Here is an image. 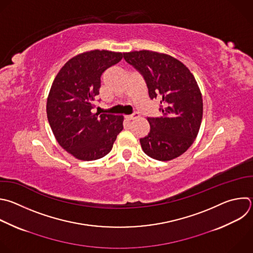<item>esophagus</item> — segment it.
<instances>
[{"label": "esophagus", "instance_id": "obj_1", "mask_svg": "<svg viewBox=\"0 0 253 253\" xmlns=\"http://www.w3.org/2000/svg\"><path fill=\"white\" fill-rule=\"evenodd\" d=\"M139 117H140V115H139L138 113H134V114H132V115L126 116V119H127V120H134V119H137V118H139Z\"/></svg>", "mask_w": 253, "mask_h": 253}]
</instances>
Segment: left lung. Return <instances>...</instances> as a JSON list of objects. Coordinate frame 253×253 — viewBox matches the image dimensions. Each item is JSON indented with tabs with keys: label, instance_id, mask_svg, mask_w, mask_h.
<instances>
[{
	"label": "left lung",
	"instance_id": "obj_1",
	"mask_svg": "<svg viewBox=\"0 0 253 253\" xmlns=\"http://www.w3.org/2000/svg\"><path fill=\"white\" fill-rule=\"evenodd\" d=\"M123 56L144 76L150 98H161L163 116L148 117L150 132L140 139L144 153L158 161L178 158L196 140L203 119V96L195 76L166 53L143 49Z\"/></svg>",
	"mask_w": 253,
	"mask_h": 253
}]
</instances>
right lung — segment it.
Instances as JSON below:
<instances>
[{"label":"right lung","instance_id":"1","mask_svg":"<svg viewBox=\"0 0 253 253\" xmlns=\"http://www.w3.org/2000/svg\"><path fill=\"white\" fill-rule=\"evenodd\" d=\"M122 57V52L105 49L79 53L60 68L51 84L48 123L58 144L78 160L106 156L123 129V116L92 112L101 74Z\"/></svg>","mask_w":253,"mask_h":253}]
</instances>
